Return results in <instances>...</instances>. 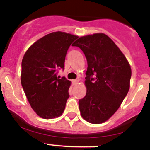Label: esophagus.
Wrapping results in <instances>:
<instances>
[{"mask_svg":"<svg viewBox=\"0 0 150 150\" xmlns=\"http://www.w3.org/2000/svg\"><path fill=\"white\" fill-rule=\"evenodd\" d=\"M78 82H79V81H78V80H73V81H72V83H73L74 85H76Z\"/></svg>","mask_w":150,"mask_h":150,"instance_id":"obj_1","label":"esophagus"}]
</instances>
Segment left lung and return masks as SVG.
Here are the masks:
<instances>
[{
    "mask_svg": "<svg viewBox=\"0 0 150 150\" xmlns=\"http://www.w3.org/2000/svg\"><path fill=\"white\" fill-rule=\"evenodd\" d=\"M72 46L83 51L88 63L86 94L78 102L81 115L90 123H102L118 110L129 91L131 65L104 33L80 37Z\"/></svg>",
    "mask_w": 150,
    "mask_h": 150,
    "instance_id": "left-lung-1",
    "label": "left lung"
}]
</instances>
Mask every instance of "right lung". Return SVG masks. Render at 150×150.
<instances>
[{"label":"right lung","mask_w":150,"mask_h":150,"mask_svg":"<svg viewBox=\"0 0 150 150\" xmlns=\"http://www.w3.org/2000/svg\"><path fill=\"white\" fill-rule=\"evenodd\" d=\"M78 38L53 32L35 42L24 55L21 83L31 107L42 118L59 117L65 109L71 81L57 77V71L64 68L67 51Z\"/></svg>","instance_id":"add662e5"}]
</instances>
